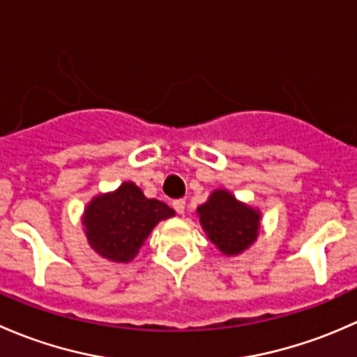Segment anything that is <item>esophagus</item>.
I'll return each mask as SVG.
<instances>
[{
	"label": "esophagus",
	"instance_id": "esophagus-1",
	"mask_svg": "<svg viewBox=\"0 0 357 357\" xmlns=\"http://www.w3.org/2000/svg\"><path fill=\"white\" fill-rule=\"evenodd\" d=\"M174 208H175V211L178 213V215H183V211H185V201H183V199L174 201Z\"/></svg>",
	"mask_w": 357,
	"mask_h": 357
}]
</instances>
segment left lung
I'll use <instances>...</instances> for the list:
<instances>
[{
  "label": "left lung",
  "instance_id": "1",
  "mask_svg": "<svg viewBox=\"0 0 357 357\" xmlns=\"http://www.w3.org/2000/svg\"><path fill=\"white\" fill-rule=\"evenodd\" d=\"M196 211L206 237L225 256L248 251L261 232L259 209L238 201L227 189L213 190Z\"/></svg>",
  "mask_w": 357,
  "mask_h": 357
}]
</instances>
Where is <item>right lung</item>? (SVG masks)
<instances>
[{
  "label": "right lung",
  "instance_id": "add662e5",
  "mask_svg": "<svg viewBox=\"0 0 357 357\" xmlns=\"http://www.w3.org/2000/svg\"><path fill=\"white\" fill-rule=\"evenodd\" d=\"M170 216H175L170 206L148 199L134 182H123L112 192L94 196L80 222L94 252L113 263H130L154 227Z\"/></svg>",
  "mask_w": 357,
  "mask_h": 357
}]
</instances>
